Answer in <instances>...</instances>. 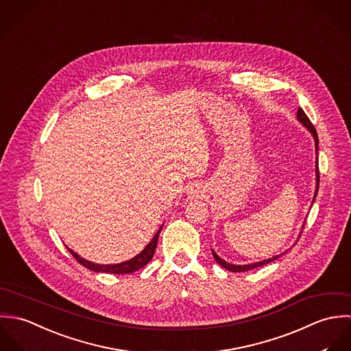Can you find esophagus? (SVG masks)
Instances as JSON below:
<instances>
[{
  "label": "esophagus",
  "instance_id": "34e87169",
  "mask_svg": "<svg viewBox=\"0 0 351 351\" xmlns=\"http://www.w3.org/2000/svg\"><path fill=\"white\" fill-rule=\"evenodd\" d=\"M204 194H205V190L201 184H193L187 190V197L190 199H201L204 197Z\"/></svg>",
  "mask_w": 351,
  "mask_h": 351
}]
</instances>
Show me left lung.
<instances>
[{
	"instance_id": "left-lung-1",
	"label": "left lung",
	"mask_w": 351,
	"mask_h": 351,
	"mask_svg": "<svg viewBox=\"0 0 351 351\" xmlns=\"http://www.w3.org/2000/svg\"><path fill=\"white\" fill-rule=\"evenodd\" d=\"M297 119L312 133V137L315 138V147H316V154H317V150H319V138H317V133H316V129H315V126L312 125V122L309 121V118L306 117V114L304 112V110L302 108H298V111H297ZM317 158V157H316ZM319 182H320V173H319V162L316 161V191H315V197H313V201L312 202H315V198H316V195H317V190H319ZM301 236V234H300ZM213 252V256H214V259H215V262L219 265V266H222L223 269H226V270H229V271H233V273H241V271H250V270H252V269H256V267H261V266H265V265H267V263H270V262H274V261H277L278 258H280V255H283V254H280V255H276V256H273L271 259H266V261H262V262H256V263H251V265H230V263H228V262H225L223 259H221L214 251H211Z\"/></svg>"
}]
</instances>
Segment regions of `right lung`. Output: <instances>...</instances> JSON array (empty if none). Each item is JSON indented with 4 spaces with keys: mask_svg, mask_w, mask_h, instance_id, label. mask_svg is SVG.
<instances>
[{
    "mask_svg": "<svg viewBox=\"0 0 351 351\" xmlns=\"http://www.w3.org/2000/svg\"><path fill=\"white\" fill-rule=\"evenodd\" d=\"M162 226H160V229L157 230V233L154 234V237L150 240V243L141 251L140 254L137 256H134L133 259L130 261H126V262H122V263H118V265H97V263H93V262H89V261H85L82 259L80 255H77L74 251H71L69 247L68 251L73 255V258L80 263L84 267L95 271V273H108V274H130V273H134L137 270L142 269L143 266H146L153 255H154V251H156V247H157V241H158V236H160V232H161Z\"/></svg>",
    "mask_w": 351,
    "mask_h": 351,
    "instance_id": "right-lung-1",
    "label": "right lung"
}]
</instances>
